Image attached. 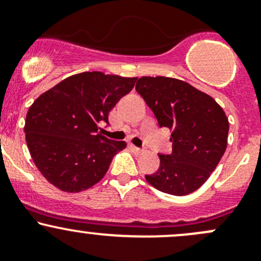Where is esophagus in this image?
I'll use <instances>...</instances> for the list:
<instances>
[{"mask_svg":"<svg viewBox=\"0 0 261 261\" xmlns=\"http://www.w3.org/2000/svg\"><path fill=\"white\" fill-rule=\"evenodd\" d=\"M130 148L133 149V151L136 152V153H141V152H142V149L138 148V147H136V146H134V144H130Z\"/></svg>","mask_w":261,"mask_h":261,"instance_id":"1","label":"esophagus"}]
</instances>
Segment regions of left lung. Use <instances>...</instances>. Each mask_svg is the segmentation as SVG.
<instances>
[{
  "label": "left lung",
  "mask_w": 261,
  "mask_h": 261,
  "mask_svg": "<svg viewBox=\"0 0 261 261\" xmlns=\"http://www.w3.org/2000/svg\"><path fill=\"white\" fill-rule=\"evenodd\" d=\"M136 90L160 127L171 130L172 152L159 154V170L146 180L166 194L195 192L226 151L229 125L223 109L210 95L170 77H141Z\"/></svg>",
  "instance_id": "left-lung-1"
}]
</instances>
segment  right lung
<instances>
[{
  "label": "right lung",
  "mask_w": 261,
  "mask_h": 261,
  "mask_svg": "<svg viewBox=\"0 0 261 261\" xmlns=\"http://www.w3.org/2000/svg\"><path fill=\"white\" fill-rule=\"evenodd\" d=\"M136 77L73 74L40 95L27 114L25 134L35 166L50 184L79 193L99 182L124 141L102 136L109 112L132 91Z\"/></svg>",
  "instance_id": "obj_1"
}]
</instances>
